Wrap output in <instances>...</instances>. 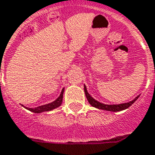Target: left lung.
<instances>
[{"label": "left lung", "instance_id": "obj_1", "mask_svg": "<svg viewBox=\"0 0 155 155\" xmlns=\"http://www.w3.org/2000/svg\"><path fill=\"white\" fill-rule=\"evenodd\" d=\"M84 91H85L86 97H87V101H88L89 103L91 104L92 107H96V108H97V109L108 110V111H113V112L127 109V108L130 107L132 104L134 103V102L137 100L138 97H140V95H139V96H137L134 100H132L131 101H129V102H126V103L116 104V105H107V104L101 103V102H99V101H97V100H95L94 98L92 97L91 95L87 92V87H86L85 85H84Z\"/></svg>", "mask_w": 155, "mask_h": 155}]
</instances>
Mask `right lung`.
<instances>
[{"label": "right lung", "instance_id": "right-lung-1", "mask_svg": "<svg viewBox=\"0 0 155 155\" xmlns=\"http://www.w3.org/2000/svg\"><path fill=\"white\" fill-rule=\"evenodd\" d=\"M64 88L62 89V91H61L59 97L54 101L51 103L45 104V105H43V106H40V107H35V108H28V107H25L27 110H30L32 112H35V113H41V112H44V111H48V110H52L57 108V107H60L61 104L63 102V96H64Z\"/></svg>", "mask_w": 155, "mask_h": 155}]
</instances>
